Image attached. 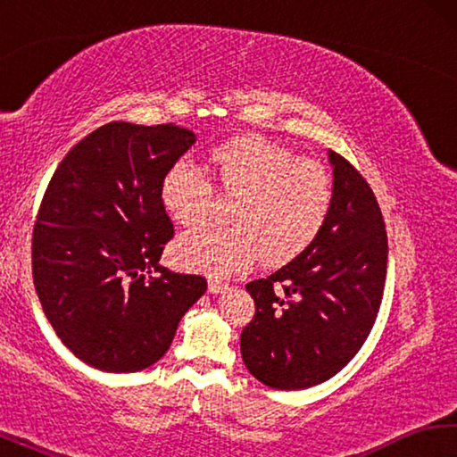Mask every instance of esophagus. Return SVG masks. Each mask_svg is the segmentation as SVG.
Masks as SVG:
<instances>
[{
    "label": "esophagus",
    "mask_w": 457,
    "mask_h": 457,
    "mask_svg": "<svg viewBox=\"0 0 457 457\" xmlns=\"http://www.w3.org/2000/svg\"><path fill=\"white\" fill-rule=\"evenodd\" d=\"M228 286H229L228 282L218 280V278H210V284H207V288H210L212 294H220L223 290H228Z\"/></svg>",
    "instance_id": "34e87169"
}]
</instances>
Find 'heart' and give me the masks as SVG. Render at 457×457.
Returning a JSON list of instances; mask_svg holds the SVG:
<instances>
[{
    "label": "heart",
    "mask_w": 457,
    "mask_h": 457,
    "mask_svg": "<svg viewBox=\"0 0 457 457\" xmlns=\"http://www.w3.org/2000/svg\"><path fill=\"white\" fill-rule=\"evenodd\" d=\"M212 161L223 193L236 197L229 207L234 226L183 236L177 256L185 266L229 274L260 256L262 264L276 268L319 237L332 204L330 175L319 161L260 135L229 138L213 149ZM213 197L212 179L189 161H177L161 181V201L183 226L204 221Z\"/></svg>",
    "instance_id": "b5f03b06"
}]
</instances>
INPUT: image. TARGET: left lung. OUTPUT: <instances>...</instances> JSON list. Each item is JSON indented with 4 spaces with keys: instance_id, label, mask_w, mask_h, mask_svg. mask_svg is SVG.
Returning a JSON list of instances; mask_svg holds the SVG:
<instances>
[{
    "instance_id": "8db88e82",
    "label": "left lung",
    "mask_w": 457,
    "mask_h": 457,
    "mask_svg": "<svg viewBox=\"0 0 457 457\" xmlns=\"http://www.w3.org/2000/svg\"><path fill=\"white\" fill-rule=\"evenodd\" d=\"M332 204L319 237L278 272L245 284L256 314L239 337L250 373L272 389L328 381L359 353L383 300L381 207L349 161L330 151Z\"/></svg>"
}]
</instances>
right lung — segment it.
<instances>
[{
  "instance_id": "right-lung-1",
  "label": "right lung",
  "mask_w": 457,
  "mask_h": 457,
  "mask_svg": "<svg viewBox=\"0 0 457 457\" xmlns=\"http://www.w3.org/2000/svg\"><path fill=\"white\" fill-rule=\"evenodd\" d=\"M189 129L108 122L52 175L32 234V274L58 338L87 365L135 373L171 346L207 280L159 266L175 236L161 201Z\"/></svg>"
}]
</instances>
